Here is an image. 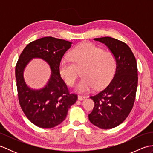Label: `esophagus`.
<instances>
[{
  "label": "esophagus",
  "instance_id": "obj_1",
  "mask_svg": "<svg viewBox=\"0 0 153 153\" xmlns=\"http://www.w3.org/2000/svg\"><path fill=\"white\" fill-rule=\"evenodd\" d=\"M86 98L85 96H83V95H78L77 96V99H78L79 100H83Z\"/></svg>",
  "mask_w": 153,
  "mask_h": 153
}]
</instances>
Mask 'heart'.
Instances as JSON below:
<instances>
[{
	"label": "heart",
	"instance_id": "1",
	"mask_svg": "<svg viewBox=\"0 0 153 153\" xmlns=\"http://www.w3.org/2000/svg\"><path fill=\"white\" fill-rule=\"evenodd\" d=\"M72 60L64 56L60 62L59 72L68 85L72 87L76 82L79 68H82L83 77L76 86L79 93H87L95 87L101 89L110 83L116 68L115 56L111 52L91 43L84 42L74 48Z\"/></svg>",
	"mask_w": 153,
	"mask_h": 153
}]
</instances>
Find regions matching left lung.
I'll return each instance as SVG.
<instances>
[{
  "label": "left lung",
  "instance_id": "obj_1",
  "mask_svg": "<svg viewBox=\"0 0 153 153\" xmlns=\"http://www.w3.org/2000/svg\"><path fill=\"white\" fill-rule=\"evenodd\" d=\"M94 40L105 44L114 55L116 68L108 85L90 97L95 106L89 120L100 129H111L121 124L134 106L138 83L137 62L131 48L123 42L110 37Z\"/></svg>",
  "mask_w": 153,
  "mask_h": 153
}]
</instances>
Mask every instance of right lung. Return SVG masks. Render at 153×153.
I'll return each instance as SVG.
<instances>
[{
  "instance_id": "obj_1",
  "label": "right lung",
  "mask_w": 153,
  "mask_h": 153,
  "mask_svg": "<svg viewBox=\"0 0 153 153\" xmlns=\"http://www.w3.org/2000/svg\"><path fill=\"white\" fill-rule=\"evenodd\" d=\"M72 43L46 37L29 43L19 56L15 74L21 108L30 121L41 128H52L66 118L68 109L76 102L77 96L68 92L60 77L59 64ZM33 58H40L50 65L51 74L45 86L34 90L25 83L24 70Z\"/></svg>"
}]
</instances>
